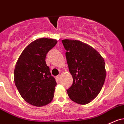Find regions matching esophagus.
<instances>
[{
  "label": "esophagus",
  "instance_id": "obj_1",
  "mask_svg": "<svg viewBox=\"0 0 124 124\" xmlns=\"http://www.w3.org/2000/svg\"><path fill=\"white\" fill-rule=\"evenodd\" d=\"M60 77H61V76H60V75H58V76H56V78L57 79L59 80V79H60Z\"/></svg>",
  "mask_w": 124,
  "mask_h": 124
}]
</instances>
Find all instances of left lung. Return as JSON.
Wrapping results in <instances>:
<instances>
[{"label": "left lung", "instance_id": "1", "mask_svg": "<svg viewBox=\"0 0 124 124\" xmlns=\"http://www.w3.org/2000/svg\"><path fill=\"white\" fill-rule=\"evenodd\" d=\"M73 84L67 89L75 102L85 105L99 94L106 78L104 59L96 50L77 40H62Z\"/></svg>", "mask_w": 124, "mask_h": 124}]
</instances>
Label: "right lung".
<instances>
[{
    "label": "right lung",
    "instance_id": "add662e5",
    "mask_svg": "<svg viewBox=\"0 0 124 124\" xmlns=\"http://www.w3.org/2000/svg\"><path fill=\"white\" fill-rule=\"evenodd\" d=\"M56 43L52 39H36L24 48L16 62L15 84L22 97L32 105L42 107L53 100L56 82L45 58Z\"/></svg>",
    "mask_w": 124,
    "mask_h": 124
}]
</instances>
